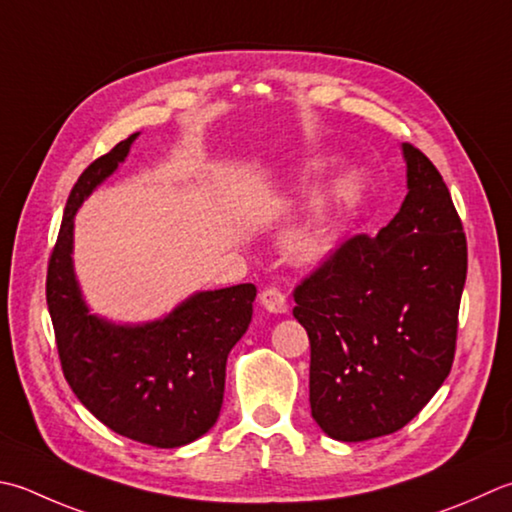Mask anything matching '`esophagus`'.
Wrapping results in <instances>:
<instances>
[{"label": "esophagus", "mask_w": 512, "mask_h": 512, "mask_svg": "<svg viewBox=\"0 0 512 512\" xmlns=\"http://www.w3.org/2000/svg\"><path fill=\"white\" fill-rule=\"evenodd\" d=\"M259 304H262L268 310V313H275V315H284L288 310L286 295L277 288L262 290V295H259Z\"/></svg>", "instance_id": "34e87169"}]
</instances>
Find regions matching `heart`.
<instances>
[{"mask_svg": "<svg viewBox=\"0 0 512 512\" xmlns=\"http://www.w3.org/2000/svg\"><path fill=\"white\" fill-rule=\"evenodd\" d=\"M310 170H299L290 190L302 193L308 186ZM364 175L355 166H344L308 197L302 210L290 219L282 233L284 255L295 264H315L335 248L342 235L344 217L362 193Z\"/></svg>", "mask_w": 512, "mask_h": 512, "instance_id": "heart-1", "label": "heart"}]
</instances>
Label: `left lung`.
Listing matches in <instances>:
<instances>
[{
  "instance_id": "1",
  "label": "left lung",
  "mask_w": 512,
  "mask_h": 512,
  "mask_svg": "<svg viewBox=\"0 0 512 512\" xmlns=\"http://www.w3.org/2000/svg\"><path fill=\"white\" fill-rule=\"evenodd\" d=\"M408 193L295 288L310 339V413L337 442L404 428L444 384L466 284V235L439 170L402 144Z\"/></svg>"
}]
</instances>
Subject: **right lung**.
<instances>
[{"mask_svg":"<svg viewBox=\"0 0 512 512\" xmlns=\"http://www.w3.org/2000/svg\"><path fill=\"white\" fill-rule=\"evenodd\" d=\"M139 133L95 159L70 190L46 277L64 377L99 422L155 448H179L215 426L226 359L253 319L257 288L197 290L148 322H113L90 310L75 273V215L126 162Z\"/></svg>","mask_w":512,"mask_h":512,"instance_id":"1","label":"right lung"}]
</instances>
